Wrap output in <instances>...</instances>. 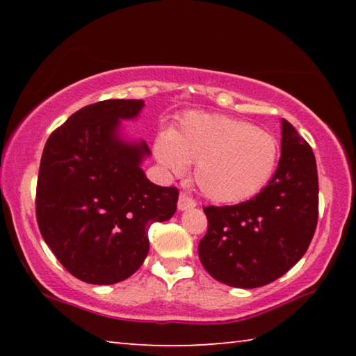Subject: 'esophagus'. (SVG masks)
<instances>
[{
  "instance_id": "34e87169",
  "label": "esophagus",
  "mask_w": 356,
  "mask_h": 356,
  "mask_svg": "<svg viewBox=\"0 0 356 356\" xmlns=\"http://www.w3.org/2000/svg\"><path fill=\"white\" fill-rule=\"evenodd\" d=\"M196 207V201L191 200L190 196H186L185 193H180L179 201H177V209L179 210H188V209H195Z\"/></svg>"
}]
</instances>
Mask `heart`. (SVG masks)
<instances>
[{
    "mask_svg": "<svg viewBox=\"0 0 356 356\" xmlns=\"http://www.w3.org/2000/svg\"><path fill=\"white\" fill-rule=\"evenodd\" d=\"M154 155L170 174L182 176L196 163L195 180L209 200L248 201L272 179L280 147L270 131L225 114L188 113L177 127L160 131Z\"/></svg>",
    "mask_w": 356,
    "mask_h": 356,
    "instance_id": "1",
    "label": "heart"
}]
</instances>
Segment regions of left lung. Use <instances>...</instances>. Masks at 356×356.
Segmentation results:
<instances>
[{"label": "left lung", "instance_id": "left-lung-1", "mask_svg": "<svg viewBox=\"0 0 356 356\" xmlns=\"http://www.w3.org/2000/svg\"><path fill=\"white\" fill-rule=\"evenodd\" d=\"M207 234L197 246L209 275L231 287L254 289L278 280L308 250L318 215L316 156L281 119V159L252 200L204 207Z\"/></svg>", "mask_w": 356, "mask_h": 356}]
</instances>
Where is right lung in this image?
<instances>
[{"label":"right lung","mask_w":356,"mask_h":356,"mask_svg":"<svg viewBox=\"0 0 356 356\" xmlns=\"http://www.w3.org/2000/svg\"><path fill=\"white\" fill-rule=\"evenodd\" d=\"M144 100L113 99L81 108L48 138L42 154L35 216L42 237L75 278L116 284L141 267L147 229L176 213L179 191L150 182L146 141L129 140L122 120Z\"/></svg>","instance_id":"obj_1"}]
</instances>
